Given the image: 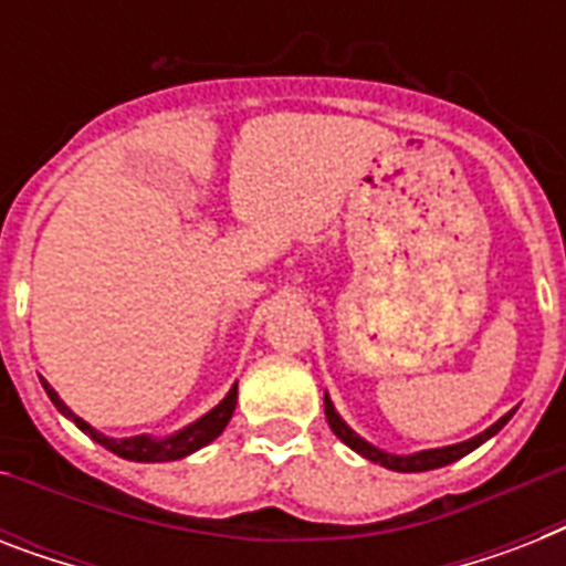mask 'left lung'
Returning <instances> with one entry per match:
<instances>
[{
	"label": "left lung",
	"instance_id": "left-lung-1",
	"mask_svg": "<svg viewBox=\"0 0 566 566\" xmlns=\"http://www.w3.org/2000/svg\"><path fill=\"white\" fill-rule=\"evenodd\" d=\"M323 405H326L328 426H332V431H335L337 438L344 440L346 447L355 449L358 455H364L367 461H373V464H381L387 467V470H396V473H422V470H438V467L452 464V461H458V458H464L467 452H473V449L482 447L484 440H491L493 434H496V431L511 420V413H514V411L505 413L502 420L493 422L491 429H484L482 434H475V438L464 440V443H452V447H440V449H422V452H413V455H390V452H385V449L367 443L361 434H355V431L344 422V417L335 411V405H332L328 394L326 399H323Z\"/></svg>",
	"mask_w": 566,
	"mask_h": 566
}]
</instances>
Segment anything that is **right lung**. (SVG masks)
<instances>
[{
  "label": "right lung",
  "mask_w": 566,
  "mask_h": 566,
  "mask_svg": "<svg viewBox=\"0 0 566 566\" xmlns=\"http://www.w3.org/2000/svg\"><path fill=\"white\" fill-rule=\"evenodd\" d=\"M43 390L49 394L52 405H55L57 411L64 413L66 420H73L84 434H91L99 447L111 449L114 455L126 458V461H144V464H155V461H179V458L190 455L196 449L208 447L213 438H220L222 429L229 426L231 413H234V405H238V385H231V390L226 394L217 408L199 417L196 422L185 426L181 431L170 434V438H149V434H135V438H108V434H102L91 426V422H84L78 413H73L64 405V399L52 390L49 381H43Z\"/></svg>",
  "instance_id": "1"
}]
</instances>
